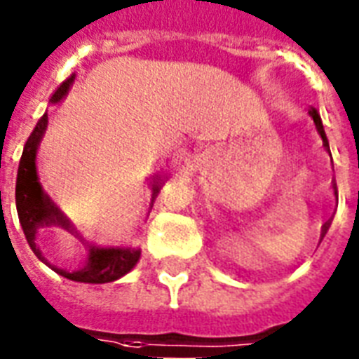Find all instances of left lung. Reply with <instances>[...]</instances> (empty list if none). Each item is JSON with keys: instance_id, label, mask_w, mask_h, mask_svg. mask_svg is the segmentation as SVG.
<instances>
[{"instance_id": "8db88e82", "label": "left lung", "mask_w": 359, "mask_h": 359, "mask_svg": "<svg viewBox=\"0 0 359 359\" xmlns=\"http://www.w3.org/2000/svg\"><path fill=\"white\" fill-rule=\"evenodd\" d=\"M309 114H311V118H313L315 126H317V131H319L320 137H323V142H325V146L328 148V139H326L325 128H323V120H320L319 113H317V109H309ZM328 150H330V148H328Z\"/></svg>"}]
</instances>
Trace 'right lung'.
Listing matches in <instances>:
<instances>
[{
	"mask_svg": "<svg viewBox=\"0 0 359 359\" xmlns=\"http://www.w3.org/2000/svg\"><path fill=\"white\" fill-rule=\"evenodd\" d=\"M74 74H72L66 81L59 85L55 93L51 94V103H59L68 93L72 81H74ZM48 126V114H44L39 120V124L34 126L31 131L29 139L24 146V154L20 159L18 166V177H16V209H18V219L22 229H24L25 239L29 243L31 250L42 259L46 265H50L44 259L39 245H36V233L40 228L44 226H62V228H70L66 217L59 213V209L50 202V198L46 196L42 187H40L39 180H36V170H34V157H36V148L42 139V135ZM159 193V187L154 189V194ZM90 256H88L87 265L81 266L79 271H65V269H57L51 266L57 274L74 280V282L83 283H107L118 280L124 274L137 265L140 257V250L133 248H100V246H90Z\"/></svg>",
	"mask_w": 359,
	"mask_h": 359,
	"instance_id": "right-lung-1",
	"label": "right lung"
}]
</instances>
